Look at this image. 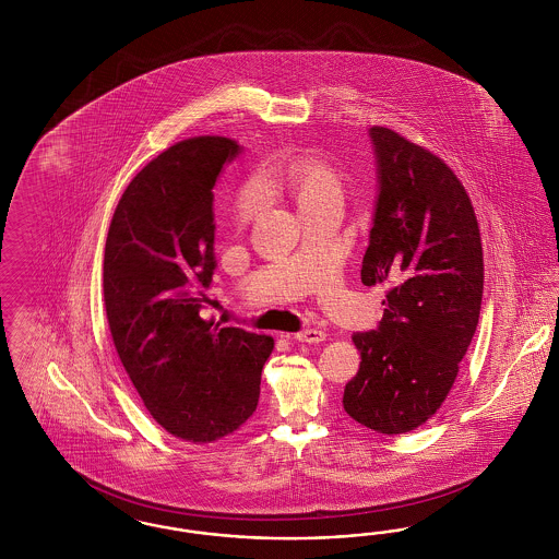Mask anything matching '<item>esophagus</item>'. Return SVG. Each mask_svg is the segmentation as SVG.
Listing matches in <instances>:
<instances>
[{"label":"esophagus","instance_id":"esophagus-1","mask_svg":"<svg viewBox=\"0 0 559 559\" xmlns=\"http://www.w3.org/2000/svg\"><path fill=\"white\" fill-rule=\"evenodd\" d=\"M295 340L301 344H320L326 340V333L322 329H304L295 335Z\"/></svg>","mask_w":559,"mask_h":559}]
</instances>
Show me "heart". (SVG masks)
Here are the masks:
<instances>
[{"mask_svg":"<svg viewBox=\"0 0 559 559\" xmlns=\"http://www.w3.org/2000/svg\"><path fill=\"white\" fill-rule=\"evenodd\" d=\"M281 180L289 188L299 207L340 199L344 194V182L337 167L319 155H299L281 169ZM260 190L247 188L240 194L237 213L240 219H249L260 207Z\"/></svg>","mask_w":559,"mask_h":559,"instance_id":"1","label":"heart"}]
</instances>
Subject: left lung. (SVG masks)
<instances>
[{
	"label": "left lung",
	"instance_id": "1",
	"mask_svg": "<svg viewBox=\"0 0 559 559\" xmlns=\"http://www.w3.org/2000/svg\"><path fill=\"white\" fill-rule=\"evenodd\" d=\"M377 199L360 278L385 283L383 319L354 333L360 369L347 415L381 433L426 424L451 392L476 333L484 289L478 219L451 167L388 128H371Z\"/></svg>",
	"mask_w": 559,
	"mask_h": 559
}]
</instances>
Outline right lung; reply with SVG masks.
Here are the masks:
<instances>
[{
  "label": "right lung",
  "mask_w": 559,
  "mask_h": 559,
  "mask_svg": "<svg viewBox=\"0 0 559 559\" xmlns=\"http://www.w3.org/2000/svg\"><path fill=\"white\" fill-rule=\"evenodd\" d=\"M242 151L190 138L126 188L105 247V306L117 354L153 419L188 442H213L255 411L274 340L203 320L217 267L213 188Z\"/></svg>",
  "instance_id": "obj_1"
}]
</instances>
